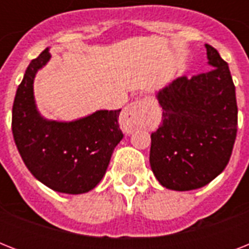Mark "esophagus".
<instances>
[{
    "mask_svg": "<svg viewBox=\"0 0 249 249\" xmlns=\"http://www.w3.org/2000/svg\"><path fill=\"white\" fill-rule=\"evenodd\" d=\"M148 97H144L137 102H133L125 107L120 116V126L126 134H132L143 120L144 113L147 109Z\"/></svg>",
    "mask_w": 249,
    "mask_h": 249,
    "instance_id": "obj_1",
    "label": "esophagus"
}]
</instances>
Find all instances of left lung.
Returning a JSON list of instances; mask_svg holds the SVG:
<instances>
[{
	"mask_svg": "<svg viewBox=\"0 0 249 249\" xmlns=\"http://www.w3.org/2000/svg\"><path fill=\"white\" fill-rule=\"evenodd\" d=\"M212 70L158 90L163 123L151 134L150 165L163 187L200 189L226 168L236 138L235 86L228 63L205 45Z\"/></svg>",
	"mask_w": 249,
	"mask_h": 249,
	"instance_id": "1",
	"label": "left lung"
}]
</instances>
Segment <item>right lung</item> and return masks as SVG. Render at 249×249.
<instances>
[{
    "instance_id": "1",
    "label": "right lung",
    "mask_w": 249,
    "mask_h": 249,
    "mask_svg": "<svg viewBox=\"0 0 249 249\" xmlns=\"http://www.w3.org/2000/svg\"><path fill=\"white\" fill-rule=\"evenodd\" d=\"M50 58V49H45L29 63L18 86L11 123L14 141L25 166L41 183L56 193L85 194L101 182L124 137L117 121L121 109H99L72 121L42 116L33 83Z\"/></svg>"
}]
</instances>
